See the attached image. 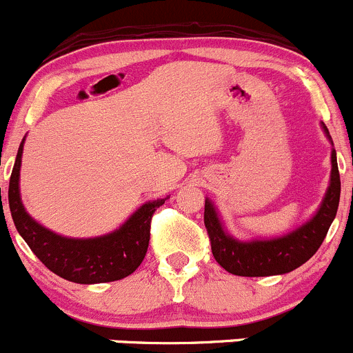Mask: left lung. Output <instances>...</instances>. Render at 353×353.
I'll return each mask as SVG.
<instances>
[{
	"label": "left lung",
	"instance_id": "left-lung-1",
	"mask_svg": "<svg viewBox=\"0 0 353 353\" xmlns=\"http://www.w3.org/2000/svg\"><path fill=\"white\" fill-rule=\"evenodd\" d=\"M332 143L328 129L321 123ZM333 144V143H332ZM340 202V173L336 151L332 150V175L321 205L307 223L284 236L272 239L241 241L224 230V224L214 203L205 199L203 223L210 239V250L217 263L232 275L241 277H268L296 270L318 252L326 232L336 216Z\"/></svg>",
	"mask_w": 353,
	"mask_h": 353
}]
</instances>
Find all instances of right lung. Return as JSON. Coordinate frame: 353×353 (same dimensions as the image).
Here are the masks:
<instances>
[{
  "label": "right lung",
  "mask_w": 353,
  "mask_h": 353,
  "mask_svg": "<svg viewBox=\"0 0 353 353\" xmlns=\"http://www.w3.org/2000/svg\"><path fill=\"white\" fill-rule=\"evenodd\" d=\"M23 143L25 139L18 148L10 176L8 202L17 231L34 255L50 272L76 284L114 282L132 274L146 256L152 214L168 197L143 203L119 230L108 234L86 239L56 234L32 219L21 203L20 165Z\"/></svg>",
  "instance_id": "add662e5"
}]
</instances>
